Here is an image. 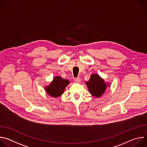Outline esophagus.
Here are the masks:
<instances>
[{"label":"esophagus","mask_w":147,"mask_h":147,"mask_svg":"<svg viewBox=\"0 0 147 147\" xmlns=\"http://www.w3.org/2000/svg\"><path fill=\"white\" fill-rule=\"evenodd\" d=\"M77 83H80V82H81V79L79 78V77H77V78H76V79H75V80H74Z\"/></svg>","instance_id":"obj_1"}]
</instances>
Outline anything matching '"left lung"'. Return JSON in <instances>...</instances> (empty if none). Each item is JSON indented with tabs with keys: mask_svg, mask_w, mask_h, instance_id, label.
I'll return each instance as SVG.
<instances>
[{
	"mask_svg": "<svg viewBox=\"0 0 147 147\" xmlns=\"http://www.w3.org/2000/svg\"><path fill=\"white\" fill-rule=\"evenodd\" d=\"M86 84L91 95L98 98L104 94L109 86V82H105L104 80L97 74H91L90 80L86 81Z\"/></svg>",
	"mask_w": 147,
	"mask_h": 147,
	"instance_id": "obj_1",
	"label": "left lung"
}]
</instances>
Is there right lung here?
I'll return each mask as SVG.
<instances>
[{
	"mask_svg": "<svg viewBox=\"0 0 147 147\" xmlns=\"http://www.w3.org/2000/svg\"><path fill=\"white\" fill-rule=\"evenodd\" d=\"M69 84L70 81L68 80L63 78L60 76H56L49 85L45 87V90L50 96L57 98L65 92L66 87Z\"/></svg>",
	"mask_w": 147,
	"mask_h": 147,
	"instance_id": "add662e5",
	"label": "right lung"
}]
</instances>
